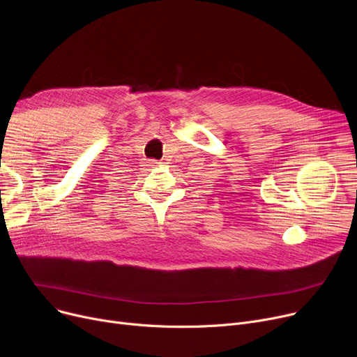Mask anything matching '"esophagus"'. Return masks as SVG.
Wrapping results in <instances>:
<instances>
[{"label": "esophagus", "mask_w": 357, "mask_h": 357, "mask_svg": "<svg viewBox=\"0 0 357 357\" xmlns=\"http://www.w3.org/2000/svg\"><path fill=\"white\" fill-rule=\"evenodd\" d=\"M158 163H159V162H156V160H152V162H150V166H158Z\"/></svg>", "instance_id": "1"}]
</instances>
